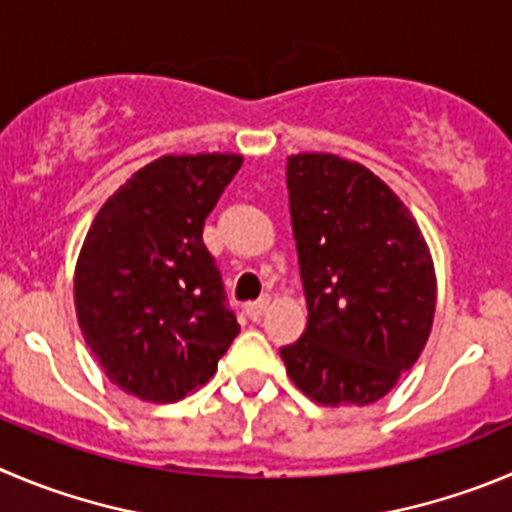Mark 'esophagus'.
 Returning a JSON list of instances; mask_svg holds the SVG:
<instances>
[{"label":"esophagus","instance_id":"obj_1","mask_svg":"<svg viewBox=\"0 0 512 512\" xmlns=\"http://www.w3.org/2000/svg\"><path fill=\"white\" fill-rule=\"evenodd\" d=\"M267 303H270L267 298L252 300V303H245V308H242V310H245V315L250 318V321H260L262 313H265V308H267Z\"/></svg>","mask_w":512,"mask_h":512}]
</instances>
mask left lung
<instances>
[{"instance_id": "8db88e82", "label": "left lung", "mask_w": 512, "mask_h": 512, "mask_svg": "<svg viewBox=\"0 0 512 512\" xmlns=\"http://www.w3.org/2000/svg\"><path fill=\"white\" fill-rule=\"evenodd\" d=\"M288 191L308 326L280 356L318 404H374L432 331L437 283L422 232L379 176L338 156H290Z\"/></svg>"}]
</instances>
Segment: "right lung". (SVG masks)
I'll use <instances>...</instances> for the list:
<instances>
[{"label":"right lung","instance_id":"1","mask_svg":"<svg viewBox=\"0 0 512 512\" xmlns=\"http://www.w3.org/2000/svg\"><path fill=\"white\" fill-rule=\"evenodd\" d=\"M232 154L164 156L113 194L75 267V310L105 376L146 401L212 379L240 333L204 219L240 171Z\"/></svg>","mask_w":512,"mask_h":512}]
</instances>
